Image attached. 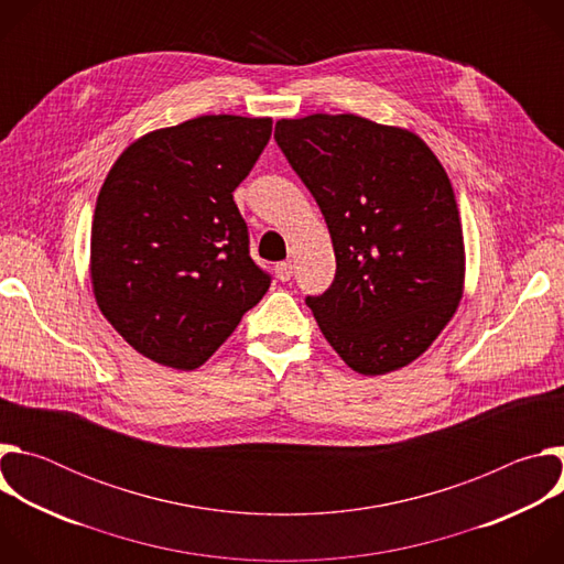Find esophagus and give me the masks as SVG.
Instances as JSON below:
<instances>
[{
	"label": "esophagus",
	"instance_id": "esophagus-1",
	"mask_svg": "<svg viewBox=\"0 0 564 564\" xmlns=\"http://www.w3.org/2000/svg\"><path fill=\"white\" fill-rule=\"evenodd\" d=\"M276 276H279V281H290L292 279V270H294V265H292V261H281V263H276Z\"/></svg>",
	"mask_w": 564,
	"mask_h": 564
}]
</instances>
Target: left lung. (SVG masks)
I'll list each match as a JSON object with an SVG mask.
<instances>
[{"mask_svg":"<svg viewBox=\"0 0 564 564\" xmlns=\"http://www.w3.org/2000/svg\"><path fill=\"white\" fill-rule=\"evenodd\" d=\"M276 144L326 218L333 285L307 296L316 324L359 375L429 350L464 292V236L451 181L409 129L355 113L279 120Z\"/></svg>","mask_w":564,"mask_h":564,"instance_id":"obj_1","label":"left lung"}]
</instances>
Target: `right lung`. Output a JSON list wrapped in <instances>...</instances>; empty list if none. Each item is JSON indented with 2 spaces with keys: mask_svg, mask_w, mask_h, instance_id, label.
<instances>
[{
  "mask_svg": "<svg viewBox=\"0 0 564 564\" xmlns=\"http://www.w3.org/2000/svg\"><path fill=\"white\" fill-rule=\"evenodd\" d=\"M272 118L200 116L131 142L98 194L91 283L100 312L142 357L203 366L270 288L234 203Z\"/></svg>",
  "mask_w": 564,
  "mask_h": 564,
  "instance_id": "obj_1",
  "label": "right lung"
}]
</instances>
